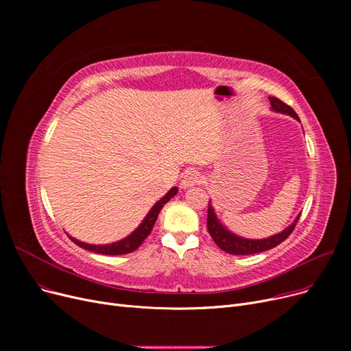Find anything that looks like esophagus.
I'll list each match as a JSON object with an SVG mask.
<instances>
[{"label":"esophagus","mask_w":351,"mask_h":351,"mask_svg":"<svg viewBox=\"0 0 351 351\" xmlns=\"http://www.w3.org/2000/svg\"><path fill=\"white\" fill-rule=\"evenodd\" d=\"M200 182H202L200 172L191 169V171H186V173L183 175L182 182H180V188L182 189H189V188L197 185V183H200Z\"/></svg>","instance_id":"1"}]
</instances>
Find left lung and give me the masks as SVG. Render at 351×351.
Listing matches in <instances>:
<instances>
[{
	"instance_id": "1",
	"label": "left lung",
	"mask_w": 351,
	"mask_h": 351,
	"mask_svg": "<svg viewBox=\"0 0 351 351\" xmlns=\"http://www.w3.org/2000/svg\"><path fill=\"white\" fill-rule=\"evenodd\" d=\"M269 101H270L271 109L276 110V112L286 114V115L293 117L294 119L300 121L298 114L294 112V110L289 105H286L283 101L274 98V97H269ZM299 217H300V215L294 219V222L289 228H286L283 232H280L278 234H273L266 239H257V241H254V239H245V237H241V236L232 233L230 230H228L222 223L219 222V219L215 213V209L210 205V200H209L208 230L215 241V243L223 252L230 253V254H254V253H261V252L273 249L278 245H280L282 242H285L286 239L290 236V233L293 232V229L296 228V223L299 222Z\"/></svg>"
}]
</instances>
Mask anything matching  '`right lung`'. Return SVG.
<instances>
[{
	"label": "right lung",
	"mask_w": 351,
	"mask_h": 351,
	"mask_svg": "<svg viewBox=\"0 0 351 351\" xmlns=\"http://www.w3.org/2000/svg\"><path fill=\"white\" fill-rule=\"evenodd\" d=\"M178 193V188H172L168 193H166L160 200H158L156 204L154 205V208L149 210V213H147L145 216V219L142 220V223L136 228V230H134L131 234L126 236L125 239H122V241L119 242H115V243H110V245H88V243H84V242H80L77 241V239H73L69 236L71 241L78 245L82 249H86V250H90L94 253H101V254H109V256H115V254H126V253H131L134 250H136L142 242L145 241V239L149 236L156 219H158V215L160 212V209L163 208L165 204H168V202Z\"/></svg>",
	"instance_id": "1"
}]
</instances>
